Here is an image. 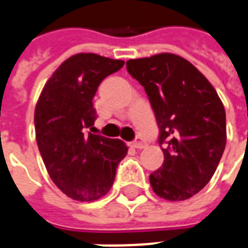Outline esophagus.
<instances>
[{"mask_svg": "<svg viewBox=\"0 0 248 248\" xmlns=\"http://www.w3.org/2000/svg\"><path fill=\"white\" fill-rule=\"evenodd\" d=\"M131 145L134 147V148L141 149V148H144V147H145V143H144V141H141V140H135V141H132Z\"/></svg>", "mask_w": 248, "mask_h": 248, "instance_id": "esophagus-1", "label": "esophagus"}]
</instances>
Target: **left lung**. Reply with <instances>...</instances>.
Here are the masks:
<instances>
[{"label":"left lung","mask_w":248,"mask_h":248,"mask_svg":"<svg viewBox=\"0 0 248 248\" xmlns=\"http://www.w3.org/2000/svg\"><path fill=\"white\" fill-rule=\"evenodd\" d=\"M126 67L144 87L160 128L164 162L149 175L152 190L169 202L190 199L211 181L224 154V104L203 74L173 53L130 60Z\"/></svg>","instance_id":"1"}]
</instances>
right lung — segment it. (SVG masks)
<instances>
[{
  "instance_id": "right-lung-1",
  "label": "right lung",
  "mask_w": 248,
  "mask_h": 248,
  "mask_svg": "<svg viewBox=\"0 0 248 248\" xmlns=\"http://www.w3.org/2000/svg\"><path fill=\"white\" fill-rule=\"evenodd\" d=\"M124 63L93 53L74 54L53 73L36 104V141L45 168L56 186L74 200L93 202L107 195L117 165L127 155L120 139L90 132L97 87Z\"/></svg>"
}]
</instances>
